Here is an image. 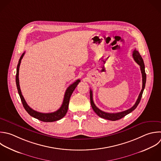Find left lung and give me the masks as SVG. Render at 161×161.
Listing matches in <instances>:
<instances>
[{
    "label": "left lung",
    "instance_id": "8db88e82",
    "mask_svg": "<svg viewBox=\"0 0 161 161\" xmlns=\"http://www.w3.org/2000/svg\"><path fill=\"white\" fill-rule=\"evenodd\" d=\"M133 57L135 60V61L140 65V70H141V73L142 75V89L140 92V94L138 97V99L136 101V103H135V104L130 109L124 111H121V112H119V113H106L104 111H101V109H99L98 108L96 107V106L95 105L94 101H93V98H92V91L91 89H90V101H91V106L94 110V111L101 118H104V119H106L108 120H111V121H116V120H118L122 118H123L124 116H125L126 114L130 113L131 111H133L134 109H135V108L137 107L138 104H139L142 96V94L145 86V82H146V74H145V65H144V63H143V60L141 57V55H140L139 52L135 49L133 52Z\"/></svg>",
    "mask_w": 161,
    "mask_h": 161
}]
</instances>
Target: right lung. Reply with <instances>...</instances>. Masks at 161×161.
I'll list each match as a JSON object with an SVG mask.
<instances>
[{"mask_svg":"<svg viewBox=\"0 0 161 161\" xmlns=\"http://www.w3.org/2000/svg\"><path fill=\"white\" fill-rule=\"evenodd\" d=\"M25 53V52H24L22 54V55L21 56L20 58H19V62L18 64V67H17V71H16V82L17 89H18V93L20 96L21 100L22 101L23 107L25 108V110L28 113V114L30 116H31L40 121H44V122H53V121H55L62 119L63 117L65 116V115L66 114V113L67 112L70 96H71L73 91H74V89H75V87H77V86L78 85V84L80 82V80L79 79H78L75 82H74L73 84H72L71 85H70L69 86V87L67 89V90L65 91L62 104L61 107L57 111L53 112V113H43L38 112V111L33 109L32 108H31L28 105V104L26 103V102L21 93V91L20 86H19V67H20V64L21 62V60L23 58Z\"/></svg>","mask_w":161,"mask_h":161,"instance_id":"right-lung-1","label":"right lung"}]
</instances>
